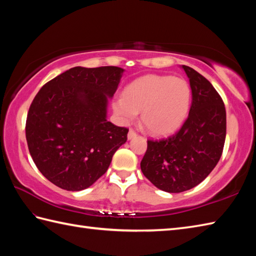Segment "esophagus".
<instances>
[{
	"label": "esophagus",
	"mask_w": 256,
	"mask_h": 256,
	"mask_svg": "<svg viewBox=\"0 0 256 256\" xmlns=\"http://www.w3.org/2000/svg\"><path fill=\"white\" fill-rule=\"evenodd\" d=\"M136 136H138V134L135 133V132L133 131V130H130L128 134V140H133V138H135Z\"/></svg>",
	"instance_id": "esophagus-1"
}]
</instances>
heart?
Here are the masks:
<instances>
[{"label":"heart","instance_id":"obj_1","mask_svg":"<svg viewBox=\"0 0 256 256\" xmlns=\"http://www.w3.org/2000/svg\"><path fill=\"white\" fill-rule=\"evenodd\" d=\"M190 103L192 88L186 80L172 76L148 74L124 89L123 98L113 101V111L123 124L132 123L140 112L146 130L162 136L182 126Z\"/></svg>","mask_w":256,"mask_h":256}]
</instances>
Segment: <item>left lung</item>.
Instances as JSON below:
<instances>
[{"instance_id":"obj_1","label":"left lung","mask_w":256,"mask_h":256,"mask_svg":"<svg viewBox=\"0 0 256 256\" xmlns=\"http://www.w3.org/2000/svg\"><path fill=\"white\" fill-rule=\"evenodd\" d=\"M192 88L189 116L178 132L160 140H148L140 162L144 176L166 192H182L204 182L224 150L226 114L221 96L204 76L180 66Z\"/></svg>"}]
</instances>
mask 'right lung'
<instances>
[{
    "mask_svg": "<svg viewBox=\"0 0 256 256\" xmlns=\"http://www.w3.org/2000/svg\"><path fill=\"white\" fill-rule=\"evenodd\" d=\"M125 70L74 67L38 91L26 120V140L40 172L57 187L80 192L94 184L128 140L108 121V100Z\"/></svg>",
    "mask_w": 256,
    "mask_h": 256,
    "instance_id": "right-lung-1",
    "label": "right lung"
}]
</instances>
